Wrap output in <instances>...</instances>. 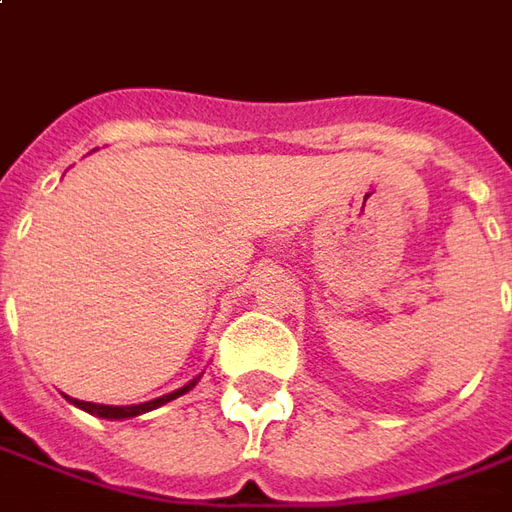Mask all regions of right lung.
Listing matches in <instances>:
<instances>
[{
    "label": "right lung",
    "instance_id": "right-lung-1",
    "mask_svg": "<svg viewBox=\"0 0 512 512\" xmlns=\"http://www.w3.org/2000/svg\"><path fill=\"white\" fill-rule=\"evenodd\" d=\"M196 381H198V378H196ZM196 381H190L187 387L176 389V392H170V395H162V398H156V401L139 403V406H103V403L75 401V398H72V403H75V406H81V409H86L89 415L109 417V420H120V417H137V415H142V412H151V409H156V406H162V403H168V401H173V398H179V395H184L187 389L196 387Z\"/></svg>",
    "mask_w": 512,
    "mask_h": 512
}]
</instances>
